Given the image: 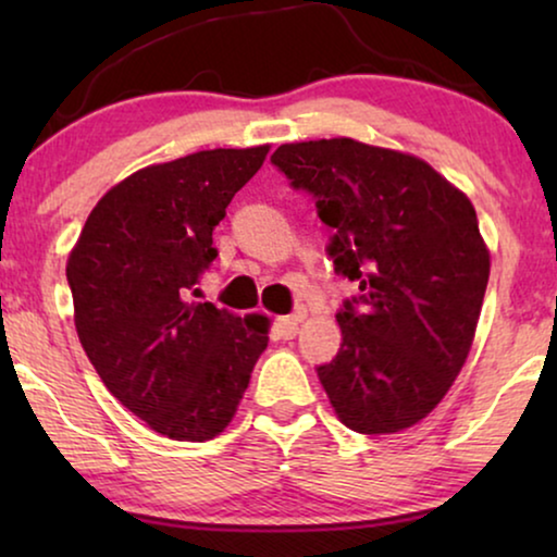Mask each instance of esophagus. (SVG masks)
Instances as JSON below:
<instances>
[{"instance_id":"obj_1","label":"esophagus","mask_w":557,"mask_h":557,"mask_svg":"<svg viewBox=\"0 0 557 557\" xmlns=\"http://www.w3.org/2000/svg\"><path fill=\"white\" fill-rule=\"evenodd\" d=\"M304 314H292V317H281L276 322V332L281 339H294L296 332H299V324H301Z\"/></svg>"}]
</instances>
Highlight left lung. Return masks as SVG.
I'll list each match as a JSON object with an SVG mask.
<instances>
[{
	"label": "left lung",
	"instance_id": "left-lung-1",
	"mask_svg": "<svg viewBox=\"0 0 557 557\" xmlns=\"http://www.w3.org/2000/svg\"><path fill=\"white\" fill-rule=\"evenodd\" d=\"M271 164L311 195L334 273L360 288L317 368L330 403L357 433L410 429L459 375L482 311L490 253L469 197L423 159L355 139L284 144Z\"/></svg>",
	"mask_w": 557,
	"mask_h": 557
}]
</instances>
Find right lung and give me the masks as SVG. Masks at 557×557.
<instances>
[{"label":"right lung","mask_w":557,"mask_h":557,"mask_svg":"<svg viewBox=\"0 0 557 557\" xmlns=\"http://www.w3.org/2000/svg\"><path fill=\"white\" fill-rule=\"evenodd\" d=\"M269 147L154 164L101 197L67 258L75 330L103 385L149 429L208 441L231 423L269 319L193 301L212 231Z\"/></svg>","instance_id":"add662e5"}]
</instances>
